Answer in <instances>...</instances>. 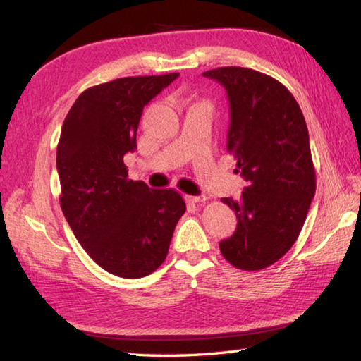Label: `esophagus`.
<instances>
[{
  "label": "esophagus",
  "instance_id": "34e87169",
  "mask_svg": "<svg viewBox=\"0 0 361 361\" xmlns=\"http://www.w3.org/2000/svg\"><path fill=\"white\" fill-rule=\"evenodd\" d=\"M186 200H188L189 203L200 204V203L208 200V197H206V195H186Z\"/></svg>",
  "mask_w": 361,
  "mask_h": 361
}]
</instances>
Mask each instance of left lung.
<instances>
[{
	"mask_svg": "<svg viewBox=\"0 0 361 361\" xmlns=\"http://www.w3.org/2000/svg\"><path fill=\"white\" fill-rule=\"evenodd\" d=\"M203 75L226 91V149L247 181L239 200L221 198L235 211L237 229L219 247L235 268L262 270L293 247L315 197L307 124L296 99L270 75L240 66Z\"/></svg>",
	"mask_w": 361,
	"mask_h": 361,
	"instance_id": "8db88e82",
	"label": "left lung"
}]
</instances>
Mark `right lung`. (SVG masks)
Wrapping results in <instances>:
<instances>
[{"mask_svg": "<svg viewBox=\"0 0 361 361\" xmlns=\"http://www.w3.org/2000/svg\"><path fill=\"white\" fill-rule=\"evenodd\" d=\"M178 75H137L91 87L68 111L60 133L63 216L90 257L119 278L155 271L186 211L176 190L130 180L124 164L126 153L136 149L144 106Z\"/></svg>", "mask_w": 361, "mask_h": 361, "instance_id": "obj_1", "label": "right lung"}]
</instances>
